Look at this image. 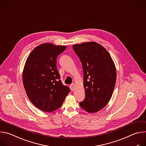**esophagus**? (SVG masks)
<instances>
[{"label":"esophagus","instance_id":"34e87169","mask_svg":"<svg viewBox=\"0 0 146 146\" xmlns=\"http://www.w3.org/2000/svg\"><path fill=\"white\" fill-rule=\"evenodd\" d=\"M70 89H71V91H74L75 90V85L74 83H72L70 85Z\"/></svg>","mask_w":146,"mask_h":146}]
</instances>
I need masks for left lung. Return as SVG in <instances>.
Here are the masks:
<instances>
[{"label": "left lung", "mask_w": 146, "mask_h": 146, "mask_svg": "<svg viewBox=\"0 0 146 146\" xmlns=\"http://www.w3.org/2000/svg\"><path fill=\"white\" fill-rule=\"evenodd\" d=\"M82 63L85 98L80 106L93 113L104 108L110 101L116 82V70L109 52L96 42L72 46Z\"/></svg>", "instance_id": "left-lung-1"}]
</instances>
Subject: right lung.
Masks as SVG:
<instances>
[{
	"mask_svg": "<svg viewBox=\"0 0 146 146\" xmlns=\"http://www.w3.org/2000/svg\"><path fill=\"white\" fill-rule=\"evenodd\" d=\"M66 48L42 44L32 51L25 63L22 79L26 93L32 104L42 111L52 112L59 108L70 92L63 84L56 67L57 56Z\"/></svg>",
	"mask_w": 146,
	"mask_h": 146,
	"instance_id": "1",
	"label": "right lung"
}]
</instances>
